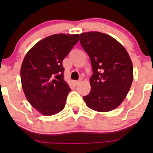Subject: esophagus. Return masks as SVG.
Returning a JSON list of instances; mask_svg holds the SVG:
<instances>
[{
  "label": "esophagus",
  "instance_id": "obj_1",
  "mask_svg": "<svg viewBox=\"0 0 153 153\" xmlns=\"http://www.w3.org/2000/svg\"><path fill=\"white\" fill-rule=\"evenodd\" d=\"M80 81H81V80H75V81H74L75 85H78V84L80 83Z\"/></svg>",
  "mask_w": 153,
  "mask_h": 153
}]
</instances>
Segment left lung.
<instances>
[{"label": "left lung", "mask_w": 153, "mask_h": 153, "mask_svg": "<svg viewBox=\"0 0 153 153\" xmlns=\"http://www.w3.org/2000/svg\"><path fill=\"white\" fill-rule=\"evenodd\" d=\"M80 36L93 69L91 91L83 100L91 109L110 111L122 103L130 89L132 62L124 47L109 35L91 31Z\"/></svg>", "instance_id": "1"}]
</instances>
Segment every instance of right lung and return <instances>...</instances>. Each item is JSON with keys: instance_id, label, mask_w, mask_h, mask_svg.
<instances>
[{"instance_id": "1", "label": "right lung", "mask_w": 153, "mask_h": 153, "mask_svg": "<svg viewBox=\"0 0 153 153\" xmlns=\"http://www.w3.org/2000/svg\"><path fill=\"white\" fill-rule=\"evenodd\" d=\"M78 34H54L36 43L26 54L21 68L22 88L28 101L45 116L65 106L71 89L64 80L62 61L79 41Z\"/></svg>"}]
</instances>
